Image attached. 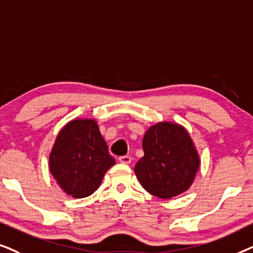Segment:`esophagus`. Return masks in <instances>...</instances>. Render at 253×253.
<instances>
[{"instance_id": "esophagus-1", "label": "esophagus", "mask_w": 253, "mask_h": 253, "mask_svg": "<svg viewBox=\"0 0 253 253\" xmlns=\"http://www.w3.org/2000/svg\"><path fill=\"white\" fill-rule=\"evenodd\" d=\"M130 161H132V158H130L129 156H120L119 157V162L120 163H123V164H129L130 163Z\"/></svg>"}]
</instances>
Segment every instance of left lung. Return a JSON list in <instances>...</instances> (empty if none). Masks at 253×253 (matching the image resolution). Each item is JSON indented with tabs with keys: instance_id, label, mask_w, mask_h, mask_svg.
I'll return each mask as SVG.
<instances>
[{
	"instance_id": "8db88e82",
	"label": "left lung",
	"mask_w": 253,
	"mask_h": 253,
	"mask_svg": "<svg viewBox=\"0 0 253 253\" xmlns=\"http://www.w3.org/2000/svg\"><path fill=\"white\" fill-rule=\"evenodd\" d=\"M144 156L134 168L137 179L150 194L171 199L187 191L200 167L190 134L180 125L162 121L142 140Z\"/></svg>"
}]
</instances>
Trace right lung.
<instances>
[{"label": "right lung", "instance_id": "1", "mask_svg": "<svg viewBox=\"0 0 253 253\" xmlns=\"http://www.w3.org/2000/svg\"><path fill=\"white\" fill-rule=\"evenodd\" d=\"M116 164L93 119L69 121L49 154V171L61 190L73 198L91 195L106 171Z\"/></svg>", "mask_w": 253, "mask_h": 253}]
</instances>
